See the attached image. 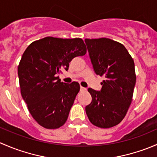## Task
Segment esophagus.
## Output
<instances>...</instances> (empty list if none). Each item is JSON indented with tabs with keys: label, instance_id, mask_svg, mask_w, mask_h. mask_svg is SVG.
I'll use <instances>...</instances> for the list:
<instances>
[{
	"label": "esophagus",
	"instance_id": "esophagus-1",
	"mask_svg": "<svg viewBox=\"0 0 157 157\" xmlns=\"http://www.w3.org/2000/svg\"><path fill=\"white\" fill-rule=\"evenodd\" d=\"M85 90H86V88L83 87V86H80V91H85Z\"/></svg>",
	"mask_w": 157,
	"mask_h": 157
}]
</instances>
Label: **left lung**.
<instances>
[{"instance_id":"1","label":"left lung","mask_w":157,"mask_h":157,"mask_svg":"<svg viewBox=\"0 0 157 157\" xmlns=\"http://www.w3.org/2000/svg\"><path fill=\"white\" fill-rule=\"evenodd\" d=\"M93 71L105 77L99 91L88 89L92 102L86 113L95 126L109 128L119 124L132 100L136 83L134 62L122 44L107 38L85 39Z\"/></svg>"}]
</instances>
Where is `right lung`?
Returning <instances> with one entry per match:
<instances>
[{"label": "right lung", "mask_w": 157, "mask_h": 157, "mask_svg": "<svg viewBox=\"0 0 157 157\" xmlns=\"http://www.w3.org/2000/svg\"><path fill=\"white\" fill-rule=\"evenodd\" d=\"M86 52L79 38L45 37L30 44L23 53L18 66L22 97L42 127L55 129L67 121L80 85L63 83L58 76L62 70H68L73 58Z\"/></svg>", "instance_id": "add662e5"}]
</instances>
